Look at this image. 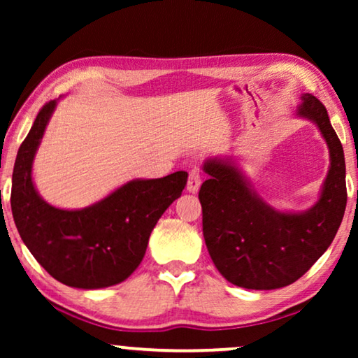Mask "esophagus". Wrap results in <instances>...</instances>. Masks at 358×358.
Segmentation results:
<instances>
[{
  "mask_svg": "<svg viewBox=\"0 0 358 358\" xmlns=\"http://www.w3.org/2000/svg\"><path fill=\"white\" fill-rule=\"evenodd\" d=\"M202 183V178H201V169L194 167L189 171V175H187V191L196 194L199 191V187H201Z\"/></svg>",
  "mask_w": 358,
  "mask_h": 358,
  "instance_id": "1",
  "label": "esophagus"
}]
</instances>
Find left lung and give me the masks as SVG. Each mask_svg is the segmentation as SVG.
Instances as JSON below:
<instances>
[{
    "label": "left lung",
    "instance_id": "1",
    "mask_svg": "<svg viewBox=\"0 0 358 358\" xmlns=\"http://www.w3.org/2000/svg\"><path fill=\"white\" fill-rule=\"evenodd\" d=\"M296 115L317 124L330 150V169L319 201L303 213H281L251 191L230 159H208L199 201L210 257L229 282L271 290L295 282L327 251L346 210V162L322 102L301 96Z\"/></svg>",
    "mask_w": 358,
    "mask_h": 358
}]
</instances>
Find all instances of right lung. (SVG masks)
<instances>
[{
    "instance_id": "right-lung-1",
    "label": "right lung",
    "mask_w": 358,
    "mask_h": 358,
    "mask_svg": "<svg viewBox=\"0 0 358 358\" xmlns=\"http://www.w3.org/2000/svg\"><path fill=\"white\" fill-rule=\"evenodd\" d=\"M55 106L57 101H50L41 108L17 153L12 216L23 243L57 281L78 289L113 286L142 262L151 230L181 196L187 173L132 180L82 210L52 207L34 189L31 167Z\"/></svg>"
}]
</instances>
